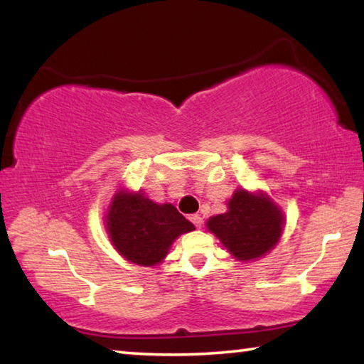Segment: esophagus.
I'll list each match as a JSON object with an SVG mask.
<instances>
[{
  "label": "esophagus",
  "mask_w": 364,
  "mask_h": 364,
  "mask_svg": "<svg viewBox=\"0 0 364 364\" xmlns=\"http://www.w3.org/2000/svg\"><path fill=\"white\" fill-rule=\"evenodd\" d=\"M191 222H192L193 225H196L197 228H200L202 223H203V217L198 215V213H193V215L191 217Z\"/></svg>",
  "instance_id": "1"
}]
</instances>
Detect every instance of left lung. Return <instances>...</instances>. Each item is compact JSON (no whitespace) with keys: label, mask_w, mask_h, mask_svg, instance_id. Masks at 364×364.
Listing matches in <instances>:
<instances>
[{"label":"left lung","mask_w":364,"mask_h":364,"mask_svg":"<svg viewBox=\"0 0 364 364\" xmlns=\"http://www.w3.org/2000/svg\"><path fill=\"white\" fill-rule=\"evenodd\" d=\"M227 207L225 213L210 217L205 225L235 260H258L280 242L285 213L265 192L237 188Z\"/></svg>","instance_id":"left-lung-1"}]
</instances>
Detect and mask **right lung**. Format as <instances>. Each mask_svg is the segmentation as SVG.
I'll return each instance as SVG.
<instances>
[{"label":"right lung","mask_w":364,"mask_h":364,"mask_svg":"<svg viewBox=\"0 0 364 364\" xmlns=\"http://www.w3.org/2000/svg\"><path fill=\"white\" fill-rule=\"evenodd\" d=\"M106 232L119 255L141 267L162 263L182 233L196 230L172 203H156L144 192L117 188L106 212Z\"/></svg>","instance_id":"add662e5"}]
</instances>
